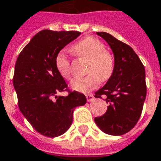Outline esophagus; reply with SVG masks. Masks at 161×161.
Returning a JSON list of instances; mask_svg holds the SVG:
<instances>
[{
  "instance_id": "34e87169",
  "label": "esophagus",
  "mask_w": 161,
  "mask_h": 161,
  "mask_svg": "<svg viewBox=\"0 0 161 161\" xmlns=\"http://www.w3.org/2000/svg\"><path fill=\"white\" fill-rule=\"evenodd\" d=\"M86 99H87V102H92V101H94L95 99V97L92 94H88L86 96Z\"/></svg>"
}]
</instances>
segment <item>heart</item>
<instances>
[{
    "mask_svg": "<svg viewBox=\"0 0 161 161\" xmlns=\"http://www.w3.org/2000/svg\"><path fill=\"white\" fill-rule=\"evenodd\" d=\"M72 50L80 57L89 60L86 69L88 75L72 80V89L86 93L97 86L99 81L105 82L110 79L114 69V60L100 40L94 37H86L74 44ZM55 63L59 74L64 79H69L71 77L70 61L64 52L58 53Z\"/></svg>",
    "mask_w": 161,
    "mask_h": 161,
    "instance_id": "1",
    "label": "heart"
}]
</instances>
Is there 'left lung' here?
I'll return each mask as SVG.
<instances>
[{"label": "left lung", "instance_id": "left-lung-1", "mask_svg": "<svg viewBox=\"0 0 161 161\" xmlns=\"http://www.w3.org/2000/svg\"><path fill=\"white\" fill-rule=\"evenodd\" d=\"M110 46L114 69L110 79L96 92L108 106L105 114L95 118L101 130L110 135H122L134 128L141 116L146 97L145 69L139 56L128 44L105 32H97Z\"/></svg>", "mask_w": 161, "mask_h": 161}]
</instances>
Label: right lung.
<instances>
[{
  "instance_id": "add662e5",
  "label": "right lung",
  "mask_w": 161,
  "mask_h": 161,
  "mask_svg": "<svg viewBox=\"0 0 161 161\" xmlns=\"http://www.w3.org/2000/svg\"><path fill=\"white\" fill-rule=\"evenodd\" d=\"M80 35L77 31L43 30L33 37L17 57L13 86L18 107L33 128L54 138L69 129L75 108L86 103L84 94L74 91L57 96L67 84L56 67L59 51Z\"/></svg>"
}]
</instances>
